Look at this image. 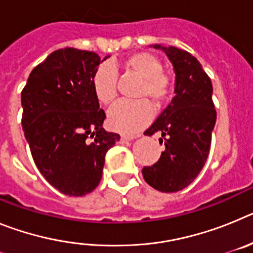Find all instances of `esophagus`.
I'll return each mask as SVG.
<instances>
[{
	"mask_svg": "<svg viewBox=\"0 0 253 253\" xmlns=\"http://www.w3.org/2000/svg\"><path fill=\"white\" fill-rule=\"evenodd\" d=\"M134 138L135 137H133V135H122V137H120V142L122 143L129 142V140H133Z\"/></svg>",
	"mask_w": 253,
	"mask_h": 253,
	"instance_id": "obj_1",
	"label": "esophagus"
}]
</instances>
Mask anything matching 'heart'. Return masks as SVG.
<instances>
[{
  "label": "heart",
  "instance_id": "obj_1",
  "mask_svg": "<svg viewBox=\"0 0 253 253\" xmlns=\"http://www.w3.org/2000/svg\"><path fill=\"white\" fill-rule=\"evenodd\" d=\"M125 72L140 78L138 101H122L114 105L107 114L110 129L123 134H133L146 126L152 118L151 104L161 107L169 101L172 92V81L163 72L162 62L148 51L131 53L122 62ZM92 90L102 105H110L118 95V72L110 63H101L92 76Z\"/></svg>",
  "mask_w": 253,
  "mask_h": 253
}]
</instances>
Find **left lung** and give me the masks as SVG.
I'll return each instance as SVG.
<instances>
[{
    "instance_id": "1",
    "label": "left lung",
    "mask_w": 253,
    "mask_h": 253,
    "mask_svg": "<svg viewBox=\"0 0 253 253\" xmlns=\"http://www.w3.org/2000/svg\"><path fill=\"white\" fill-rule=\"evenodd\" d=\"M162 49L176 73L175 96L146 135L160 131L165 144L157 162L143 167L147 184L162 193H176L189 186L207 162L216 111L211 99L213 86L202 64L189 51L175 46ZM145 134V133H144Z\"/></svg>"
}]
</instances>
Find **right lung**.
<instances>
[{
  "label": "right lung",
  "mask_w": 253,
  "mask_h": 253,
  "mask_svg": "<svg viewBox=\"0 0 253 253\" xmlns=\"http://www.w3.org/2000/svg\"><path fill=\"white\" fill-rule=\"evenodd\" d=\"M100 62L93 51L58 49L31 71L21 92V124L33 160L64 195L93 191L105 154L120 139L102 128L106 114L92 90Z\"/></svg>",
  "instance_id": "right-lung-1"
}]
</instances>
